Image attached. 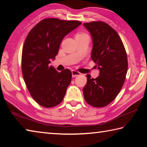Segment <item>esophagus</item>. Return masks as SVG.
<instances>
[{"label": "esophagus", "mask_w": 147, "mask_h": 147, "mask_svg": "<svg viewBox=\"0 0 147 147\" xmlns=\"http://www.w3.org/2000/svg\"><path fill=\"white\" fill-rule=\"evenodd\" d=\"M71 73H72V76H73V78H74V77H76V76H79V75H80V74H81V73H80V72L75 71V70H73L71 71Z\"/></svg>", "instance_id": "obj_1"}]
</instances>
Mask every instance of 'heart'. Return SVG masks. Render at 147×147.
I'll return each instance as SVG.
<instances>
[{"label": "heart", "mask_w": 147, "mask_h": 147, "mask_svg": "<svg viewBox=\"0 0 147 147\" xmlns=\"http://www.w3.org/2000/svg\"><path fill=\"white\" fill-rule=\"evenodd\" d=\"M81 35H84V34H78L76 36H81Z\"/></svg>", "instance_id": "1"}]
</instances>
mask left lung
Returning <instances> with one entry per match:
<instances>
[{
    "label": "left lung",
    "mask_w": 147,
    "mask_h": 147,
    "mask_svg": "<svg viewBox=\"0 0 147 147\" xmlns=\"http://www.w3.org/2000/svg\"><path fill=\"white\" fill-rule=\"evenodd\" d=\"M84 26L91 35V59L100 71L96 78L87 74L84 96L89 105L102 108L116 98L123 86L128 70L127 55L117 32L109 24L93 21Z\"/></svg>",
    "instance_id": "8db88e82"
}]
</instances>
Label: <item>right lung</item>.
Returning <instances> with one entry per match:
<instances>
[{"label": "right lung", "mask_w": 147, "mask_h": 147, "mask_svg": "<svg viewBox=\"0 0 147 147\" xmlns=\"http://www.w3.org/2000/svg\"><path fill=\"white\" fill-rule=\"evenodd\" d=\"M78 21L42 20L27 36L22 52V73L32 97L39 105L52 108L61 102L71 82V71L58 73L49 66L64 37L80 25Z\"/></svg>", "instance_id": "1"}]
</instances>
